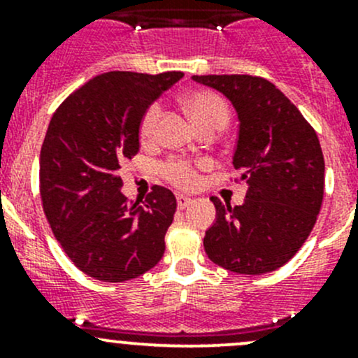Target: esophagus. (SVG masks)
Wrapping results in <instances>:
<instances>
[{
  "mask_svg": "<svg viewBox=\"0 0 358 358\" xmlns=\"http://www.w3.org/2000/svg\"><path fill=\"white\" fill-rule=\"evenodd\" d=\"M176 202H178L180 209H185L187 206L192 202V199H190V197H187V196H183V194H178V196H176Z\"/></svg>",
  "mask_w": 358,
  "mask_h": 358,
  "instance_id": "esophagus-1",
  "label": "esophagus"
}]
</instances>
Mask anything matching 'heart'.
Here are the masks:
<instances>
[{
    "mask_svg": "<svg viewBox=\"0 0 358 358\" xmlns=\"http://www.w3.org/2000/svg\"><path fill=\"white\" fill-rule=\"evenodd\" d=\"M183 103H185V109L189 110L190 117H192V121L196 122V126L201 131H206V129L222 131L230 119L229 106L215 92H208V90L192 92L183 99ZM161 103L157 102L150 103L147 110L143 112L138 129L142 142L149 143L154 140L157 122L161 119ZM197 169H199V164H196V162L173 157L162 164L161 173L169 183L176 185L178 189H192L199 182Z\"/></svg>",
    "mask_w": 358,
    "mask_h": 358,
    "instance_id": "heart-1",
    "label": "heart"
}]
</instances>
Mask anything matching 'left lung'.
<instances>
[{"instance_id": "obj_1", "label": "left lung", "mask_w": 358, "mask_h": 358, "mask_svg": "<svg viewBox=\"0 0 358 358\" xmlns=\"http://www.w3.org/2000/svg\"><path fill=\"white\" fill-rule=\"evenodd\" d=\"M222 92L239 115L234 168L248 183L246 201L232 208L211 197L216 222L204 236L208 258L244 275L286 265L312 232L324 199L319 136L298 107L265 78L192 76Z\"/></svg>"}]
</instances>
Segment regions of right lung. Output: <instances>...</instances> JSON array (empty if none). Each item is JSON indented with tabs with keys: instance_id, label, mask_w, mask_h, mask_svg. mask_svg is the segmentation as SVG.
<instances>
[{
	"instance_id": "obj_1",
	"label": "right lung",
	"mask_w": 358,
	"mask_h": 358,
	"mask_svg": "<svg viewBox=\"0 0 358 358\" xmlns=\"http://www.w3.org/2000/svg\"><path fill=\"white\" fill-rule=\"evenodd\" d=\"M183 72L114 71L72 92L48 124L39 194L55 239L72 263L102 282L136 279L164 255L176 199L154 185L140 201L121 194L119 169L140 150V121Z\"/></svg>"
}]
</instances>
